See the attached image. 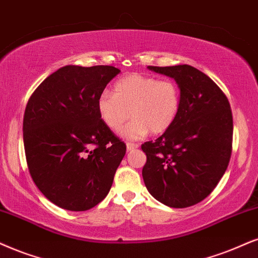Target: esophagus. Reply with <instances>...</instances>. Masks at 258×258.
<instances>
[{
  "instance_id": "34e87169",
  "label": "esophagus",
  "mask_w": 258,
  "mask_h": 258,
  "mask_svg": "<svg viewBox=\"0 0 258 258\" xmlns=\"http://www.w3.org/2000/svg\"><path fill=\"white\" fill-rule=\"evenodd\" d=\"M126 148H127V150H128V151H132V150L138 149V148H139V145H138V144H136V143H127V144H126Z\"/></svg>"
}]
</instances>
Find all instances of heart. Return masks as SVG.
Masks as SVG:
<instances>
[{"instance_id": "obj_1", "label": "heart", "mask_w": 258, "mask_h": 258, "mask_svg": "<svg viewBox=\"0 0 258 258\" xmlns=\"http://www.w3.org/2000/svg\"><path fill=\"white\" fill-rule=\"evenodd\" d=\"M181 90L171 80L130 74L114 84V94L105 91L97 99L100 118L118 131L130 116L133 120L121 130L126 139L162 135L174 125L181 110Z\"/></svg>"}]
</instances>
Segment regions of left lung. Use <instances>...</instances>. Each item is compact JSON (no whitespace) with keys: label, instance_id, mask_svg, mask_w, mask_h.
I'll use <instances>...</instances> for the list:
<instances>
[{"label":"left lung","instance_id":"1","mask_svg":"<svg viewBox=\"0 0 258 258\" xmlns=\"http://www.w3.org/2000/svg\"><path fill=\"white\" fill-rule=\"evenodd\" d=\"M148 68L174 78L182 103L171 128L142 145L144 183L169 207L193 206L213 191L229 165L233 135L230 102L207 75L190 65Z\"/></svg>","mask_w":258,"mask_h":258}]
</instances>
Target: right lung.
<instances>
[{
  "mask_svg": "<svg viewBox=\"0 0 258 258\" xmlns=\"http://www.w3.org/2000/svg\"><path fill=\"white\" fill-rule=\"evenodd\" d=\"M119 73L110 65H67L29 97L22 126L27 167L58 207L90 210L112 187L126 144L101 120L97 99Z\"/></svg>",
  "mask_w": 258,
  "mask_h": 258,
  "instance_id": "right-lung-1",
  "label": "right lung"
}]
</instances>
